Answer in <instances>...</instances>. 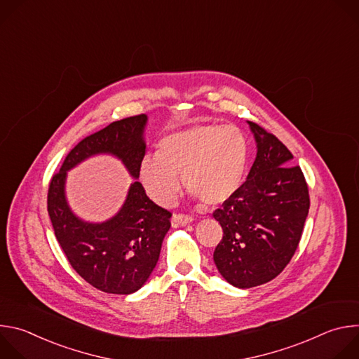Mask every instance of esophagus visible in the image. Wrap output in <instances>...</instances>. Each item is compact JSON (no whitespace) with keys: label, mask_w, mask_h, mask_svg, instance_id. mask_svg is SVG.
<instances>
[{"label":"esophagus","mask_w":359,"mask_h":359,"mask_svg":"<svg viewBox=\"0 0 359 359\" xmlns=\"http://www.w3.org/2000/svg\"><path fill=\"white\" fill-rule=\"evenodd\" d=\"M193 222L191 216H186V215H173L172 217V226L173 227H183L186 224H190Z\"/></svg>","instance_id":"1"}]
</instances>
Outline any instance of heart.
Returning a JSON list of instances; mask_svg holds the SVG:
<instances>
[{"mask_svg": "<svg viewBox=\"0 0 359 359\" xmlns=\"http://www.w3.org/2000/svg\"><path fill=\"white\" fill-rule=\"evenodd\" d=\"M250 161V142L236 126L196 123L166 135L158 156L144 155L139 179L147 196L170 206L184 187L206 206H219L243 186Z\"/></svg>", "mask_w": 359, "mask_h": 359, "instance_id": "1", "label": "heart"}]
</instances>
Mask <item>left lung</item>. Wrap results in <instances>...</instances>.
Returning <instances> with one entry per match:
<instances>
[{
	"mask_svg": "<svg viewBox=\"0 0 359 359\" xmlns=\"http://www.w3.org/2000/svg\"><path fill=\"white\" fill-rule=\"evenodd\" d=\"M247 123L257 156L241 189L213 213L223 229L216 267L238 288L269 283L285 269L310 210L309 186L291 151L260 125Z\"/></svg>",
	"mask_w": 359,
	"mask_h": 359,
	"instance_id": "obj_1",
	"label": "left lung"
}]
</instances>
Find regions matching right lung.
<instances>
[{"label": "right lung", "instance_id": "1", "mask_svg": "<svg viewBox=\"0 0 359 359\" xmlns=\"http://www.w3.org/2000/svg\"><path fill=\"white\" fill-rule=\"evenodd\" d=\"M146 115L116 121L82 139L65 158L48 189V215L72 269L92 287L108 294H132L150 277L161 255L172 213L153 203L135 180L121 210L109 220L88 223L68 206V170L85 159L108 153L122 161L133 179L144 156Z\"/></svg>", "mask_w": 359, "mask_h": 359}]
</instances>
